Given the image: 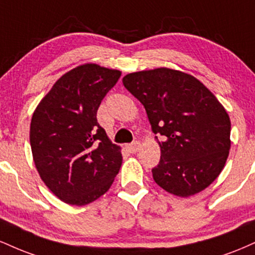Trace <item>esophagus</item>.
<instances>
[{
    "instance_id": "34e87169",
    "label": "esophagus",
    "mask_w": 255,
    "mask_h": 255,
    "mask_svg": "<svg viewBox=\"0 0 255 255\" xmlns=\"http://www.w3.org/2000/svg\"><path fill=\"white\" fill-rule=\"evenodd\" d=\"M127 150L130 152V153H135L140 150V142L139 141H134L131 142V144L127 145Z\"/></svg>"
}]
</instances>
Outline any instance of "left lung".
I'll return each instance as SVG.
<instances>
[{
	"label": "left lung",
	"mask_w": 255,
	"mask_h": 255,
	"mask_svg": "<svg viewBox=\"0 0 255 255\" xmlns=\"http://www.w3.org/2000/svg\"><path fill=\"white\" fill-rule=\"evenodd\" d=\"M122 83L162 137L154 136L160 147L154 182L182 198L207 188L229 156L231 124L223 105L197 78L164 67L129 73Z\"/></svg>",
	"instance_id": "1"
}]
</instances>
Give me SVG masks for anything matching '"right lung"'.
<instances>
[{"label":"right lung","mask_w":255,"mask_h":255,"mask_svg":"<svg viewBox=\"0 0 255 255\" xmlns=\"http://www.w3.org/2000/svg\"><path fill=\"white\" fill-rule=\"evenodd\" d=\"M121 72L85 63L63 74L37 105L30 142L37 171L66 204L83 206L109 191L121 147L97 122V110Z\"/></svg>","instance_id":"1"}]
</instances>
